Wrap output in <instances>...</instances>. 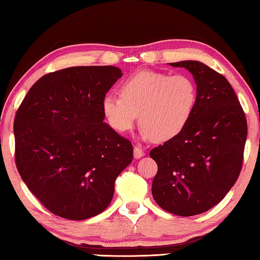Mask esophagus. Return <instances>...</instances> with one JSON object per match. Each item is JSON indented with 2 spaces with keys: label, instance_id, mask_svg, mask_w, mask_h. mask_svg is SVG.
<instances>
[{
  "label": "esophagus",
  "instance_id": "1",
  "mask_svg": "<svg viewBox=\"0 0 260 260\" xmlns=\"http://www.w3.org/2000/svg\"><path fill=\"white\" fill-rule=\"evenodd\" d=\"M144 156V150L142 148H140V147H134V157L135 158H141V157H143Z\"/></svg>",
  "mask_w": 260,
  "mask_h": 260
}]
</instances>
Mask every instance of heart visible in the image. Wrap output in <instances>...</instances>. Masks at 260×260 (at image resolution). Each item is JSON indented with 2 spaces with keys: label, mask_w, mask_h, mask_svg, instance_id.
Listing matches in <instances>:
<instances>
[{
  "label": "heart",
  "mask_w": 260,
  "mask_h": 260,
  "mask_svg": "<svg viewBox=\"0 0 260 260\" xmlns=\"http://www.w3.org/2000/svg\"><path fill=\"white\" fill-rule=\"evenodd\" d=\"M120 95L108 94L102 102L108 124L118 133H127L140 114L143 139L167 141L175 138L190 121L197 101V88L190 77L139 71L122 82Z\"/></svg>",
  "instance_id": "b5f03b06"
}]
</instances>
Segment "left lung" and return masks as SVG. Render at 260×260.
Listing matches in <instances>:
<instances>
[{
	"label": "left lung",
	"mask_w": 260,
	"mask_h": 260,
	"mask_svg": "<svg viewBox=\"0 0 260 260\" xmlns=\"http://www.w3.org/2000/svg\"><path fill=\"white\" fill-rule=\"evenodd\" d=\"M192 74L197 101L181 133L153 148L152 196L167 212L191 217L217 205L239 178L248 134L245 114L222 74L197 60L170 63Z\"/></svg>",
	"instance_id": "obj_1"
}]
</instances>
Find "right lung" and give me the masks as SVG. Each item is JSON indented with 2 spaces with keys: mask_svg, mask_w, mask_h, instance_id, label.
Listing matches in <instances>:
<instances>
[{
  "mask_svg": "<svg viewBox=\"0 0 260 260\" xmlns=\"http://www.w3.org/2000/svg\"><path fill=\"white\" fill-rule=\"evenodd\" d=\"M121 76L110 65L48 73L17 110V170L58 217L85 220L103 212L117 177L133 160L131 141L103 121V99Z\"/></svg>",
  "mask_w": 260,
  "mask_h": 260,
  "instance_id": "right-lung-1",
  "label": "right lung"
}]
</instances>
